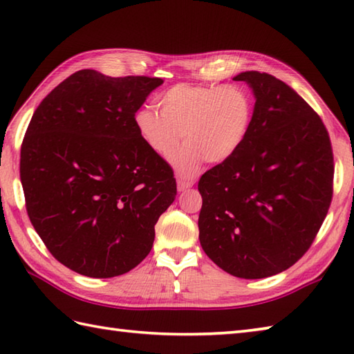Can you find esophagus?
Returning <instances> with one entry per match:
<instances>
[{
    "instance_id": "34e87169",
    "label": "esophagus",
    "mask_w": 354,
    "mask_h": 354,
    "mask_svg": "<svg viewBox=\"0 0 354 354\" xmlns=\"http://www.w3.org/2000/svg\"><path fill=\"white\" fill-rule=\"evenodd\" d=\"M190 187H193L192 179H184V178L178 179V190L179 192H184L187 189H190Z\"/></svg>"
}]
</instances>
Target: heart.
<instances>
[{
  "mask_svg": "<svg viewBox=\"0 0 354 354\" xmlns=\"http://www.w3.org/2000/svg\"><path fill=\"white\" fill-rule=\"evenodd\" d=\"M156 106H142L133 115L141 140L156 155L171 156L181 175H194L201 165L223 162L237 152L251 127L254 103L239 85L178 84L156 97Z\"/></svg>",
  "mask_w": 354,
  "mask_h": 354,
  "instance_id": "b5f03b06",
  "label": "heart"
}]
</instances>
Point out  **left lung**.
Wrapping results in <instances>:
<instances>
[{
    "label": "left lung",
    "instance_id": "1",
    "mask_svg": "<svg viewBox=\"0 0 354 354\" xmlns=\"http://www.w3.org/2000/svg\"><path fill=\"white\" fill-rule=\"evenodd\" d=\"M251 127L227 161L201 176L199 240L217 266L240 278L289 269L312 246L333 198V150L321 117L268 73L246 71Z\"/></svg>",
    "mask_w": 354,
    "mask_h": 354
}]
</instances>
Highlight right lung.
Instances as JSON below:
<instances>
[{
  "mask_svg": "<svg viewBox=\"0 0 354 354\" xmlns=\"http://www.w3.org/2000/svg\"><path fill=\"white\" fill-rule=\"evenodd\" d=\"M161 84L80 70L30 120L19 160L27 214L53 257L74 272H129L152 250L155 223L175 201L171 167L133 123Z\"/></svg>",
  "mask_w": 354,
  "mask_h": 354,
  "instance_id": "add662e5",
  "label": "right lung"
}]
</instances>
